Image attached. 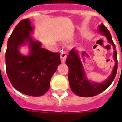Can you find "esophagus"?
<instances>
[{"mask_svg": "<svg viewBox=\"0 0 122 122\" xmlns=\"http://www.w3.org/2000/svg\"><path fill=\"white\" fill-rule=\"evenodd\" d=\"M60 57H61V62L64 63L65 62V60H66V54L65 52H64V51H62L60 54Z\"/></svg>", "mask_w": 122, "mask_h": 122, "instance_id": "1", "label": "esophagus"}]
</instances>
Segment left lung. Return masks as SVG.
Instances as JSON below:
<instances>
[{
  "label": "left lung",
  "mask_w": 122,
  "mask_h": 122,
  "mask_svg": "<svg viewBox=\"0 0 122 122\" xmlns=\"http://www.w3.org/2000/svg\"><path fill=\"white\" fill-rule=\"evenodd\" d=\"M98 32L104 35L108 42L112 46L114 49L113 58L115 61L112 71L107 80L102 82H93L88 79L85 72L84 68L78 51L73 48L70 51L66 59V64L69 67V82L72 92L80 97H93L99 94L110 86L114 79L118 69L117 53L115 50L116 46L113 42L112 36L109 30L102 23L99 26Z\"/></svg>",
  "instance_id": "1"
}]
</instances>
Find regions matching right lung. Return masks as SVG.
I'll return each instance as SVG.
<instances>
[{
    "label": "right lung",
    "instance_id": "obj_1",
    "mask_svg": "<svg viewBox=\"0 0 122 122\" xmlns=\"http://www.w3.org/2000/svg\"><path fill=\"white\" fill-rule=\"evenodd\" d=\"M34 32L29 19L21 21L8 40L6 66L8 77L15 89L23 94L42 96L50 88L51 78L61 63L59 53H53L42 47L31 35ZM27 45L29 54L20 49Z\"/></svg>",
    "mask_w": 122,
    "mask_h": 122
}]
</instances>
